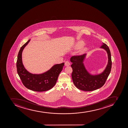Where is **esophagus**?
<instances>
[{"label":"esophagus","mask_w":128,"mask_h":128,"mask_svg":"<svg viewBox=\"0 0 128 128\" xmlns=\"http://www.w3.org/2000/svg\"><path fill=\"white\" fill-rule=\"evenodd\" d=\"M64 65L66 66H69L70 65V62L69 61H66V62L64 63Z\"/></svg>","instance_id":"esophagus-1"}]
</instances>
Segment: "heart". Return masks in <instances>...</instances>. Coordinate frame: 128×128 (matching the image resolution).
Wrapping results in <instances>:
<instances>
[{"label": "heart", "instance_id": "b5f03b06", "mask_svg": "<svg viewBox=\"0 0 128 128\" xmlns=\"http://www.w3.org/2000/svg\"><path fill=\"white\" fill-rule=\"evenodd\" d=\"M84 44H85V43L83 41H79L78 42H77L75 45V48L76 49H80L84 46Z\"/></svg>", "mask_w": 128, "mask_h": 128}]
</instances>
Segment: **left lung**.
Instances as JSON below:
<instances>
[{"instance_id":"left-lung-1","label":"left lung","mask_w":128,"mask_h":128,"mask_svg":"<svg viewBox=\"0 0 128 128\" xmlns=\"http://www.w3.org/2000/svg\"><path fill=\"white\" fill-rule=\"evenodd\" d=\"M106 51L108 56V63L103 72L99 74L92 75L86 70L83 61L86 54L74 56L70 58L72 64V78L76 87L85 91H92L102 87L105 83L111 71L112 67L111 53L108 46L105 43L100 47Z\"/></svg>"}]
</instances>
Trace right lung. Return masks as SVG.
Returning <instances> with one entry per match:
<instances>
[{"label":"right lung","mask_w":128,"mask_h":128,"mask_svg":"<svg viewBox=\"0 0 128 128\" xmlns=\"http://www.w3.org/2000/svg\"><path fill=\"white\" fill-rule=\"evenodd\" d=\"M30 40H28L22 46L18 53L16 64L17 72L23 84L28 89L36 92L48 90L55 85L64 63L55 64L50 70L41 74H35L29 72L23 64L22 54L23 50Z\"/></svg>","instance_id":"obj_1"}]
</instances>
